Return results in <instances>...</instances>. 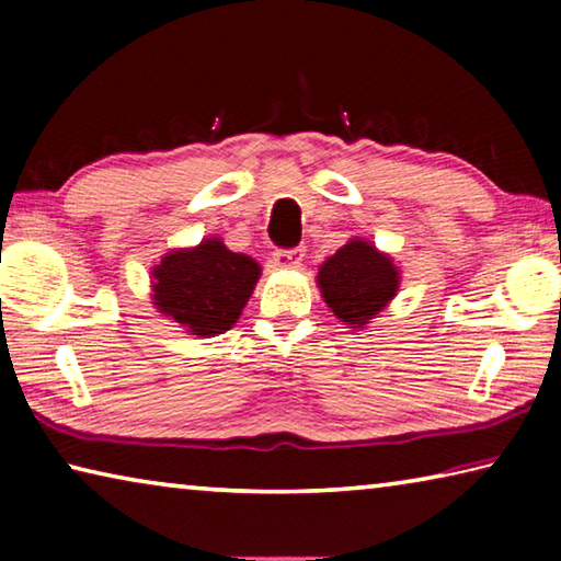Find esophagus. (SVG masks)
Segmentation results:
<instances>
[{
    "mask_svg": "<svg viewBox=\"0 0 561 561\" xmlns=\"http://www.w3.org/2000/svg\"><path fill=\"white\" fill-rule=\"evenodd\" d=\"M301 257H304L301 247H294V250H277V252H274V262H277L279 267H284V270L297 267V264L301 262Z\"/></svg>",
    "mask_w": 561,
    "mask_h": 561,
    "instance_id": "obj_1",
    "label": "esophagus"
}]
</instances>
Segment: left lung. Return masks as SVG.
<instances>
[{
    "label": "left lung",
    "mask_w": 561,
    "mask_h": 561,
    "mask_svg": "<svg viewBox=\"0 0 561 561\" xmlns=\"http://www.w3.org/2000/svg\"><path fill=\"white\" fill-rule=\"evenodd\" d=\"M393 260L364 240H351L321 264L319 287L331 311L346 324L366 327L398 291Z\"/></svg>",
    "instance_id": "obj_1"
}]
</instances>
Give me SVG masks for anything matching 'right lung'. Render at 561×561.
<instances>
[{
	"label": "right lung",
	"mask_w": 561,
	"mask_h": 561,
	"mask_svg": "<svg viewBox=\"0 0 561 561\" xmlns=\"http://www.w3.org/2000/svg\"><path fill=\"white\" fill-rule=\"evenodd\" d=\"M156 307L195 336H215L240 319L260 264L230 252L220 240L170 252L153 272Z\"/></svg>",
	"instance_id": "1"
}]
</instances>
